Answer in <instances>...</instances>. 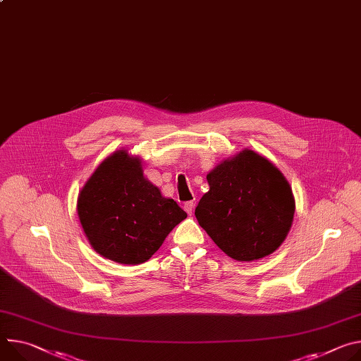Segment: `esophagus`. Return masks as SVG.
I'll use <instances>...</instances> for the list:
<instances>
[{
	"instance_id": "esophagus-1",
	"label": "esophagus",
	"mask_w": 361,
	"mask_h": 361,
	"mask_svg": "<svg viewBox=\"0 0 361 361\" xmlns=\"http://www.w3.org/2000/svg\"><path fill=\"white\" fill-rule=\"evenodd\" d=\"M184 210L187 212L188 216H191L192 212H194V203H192V202H187V203L184 204Z\"/></svg>"
}]
</instances>
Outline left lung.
I'll use <instances>...</instances> for the list:
<instances>
[{"label":"left lung","mask_w":361,"mask_h":361,"mask_svg":"<svg viewBox=\"0 0 361 361\" xmlns=\"http://www.w3.org/2000/svg\"><path fill=\"white\" fill-rule=\"evenodd\" d=\"M209 191L195 207L213 242L239 262L274 253L286 239L295 213L292 188L264 155L245 148L207 174Z\"/></svg>","instance_id":"1"}]
</instances>
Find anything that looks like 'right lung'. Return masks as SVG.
Masks as SVG:
<instances>
[{
    "mask_svg": "<svg viewBox=\"0 0 361 361\" xmlns=\"http://www.w3.org/2000/svg\"><path fill=\"white\" fill-rule=\"evenodd\" d=\"M78 214L90 246L121 265L147 262L187 213L144 176L142 161L119 149L82 187Z\"/></svg>",
    "mask_w": 361,
    "mask_h": 361,
    "instance_id": "obj_1",
    "label": "right lung"
}]
</instances>
